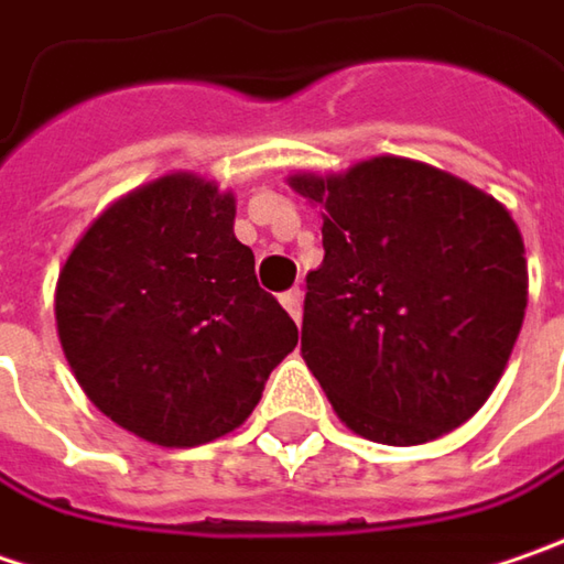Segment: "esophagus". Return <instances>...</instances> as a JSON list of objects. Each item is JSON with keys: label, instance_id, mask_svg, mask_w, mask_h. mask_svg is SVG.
Masks as SVG:
<instances>
[{"label": "esophagus", "instance_id": "obj_1", "mask_svg": "<svg viewBox=\"0 0 564 564\" xmlns=\"http://www.w3.org/2000/svg\"><path fill=\"white\" fill-rule=\"evenodd\" d=\"M281 306L290 312V318H293V322H300V315H303V290H300V286L286 290V293L281 296Z\"/></svg>", "mask_w": 564, "mask_h": 564}]
</instances>
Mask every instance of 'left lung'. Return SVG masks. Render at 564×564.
I'll return each instance as SVG.
<instances>
[{
	"label": "left lung",
	"mask_w": 564,
	"mask_h": 564,
	"mask_svg": "<svg viewBox=\"0 0 564 564\" xmlns=\"http://www.w3.org/2000/svg\"><path fill=\"white\" fill-rule=\"evenodd\" d=\"M286 183L322 208L325 261L306 274L303 359L337 420L398 448L467 423L524 325V239L508 208L394 154Z\"/></svg>",
	"instance_id": "1"
}]
</instances>
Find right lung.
Returning a JSON list of instances; mask_svg holds the SVG:
<instances>
[{
    "instance_id": "1",
    "label": "right lung",
    "mask_w": 564,
    "mask_h": 564,
    "mask_svg": "<svg viewBox=\"0 0 564 564\" xmlns=\"http://www.w3.org/2000/svg\"><path fill=\"white\" fill-rule=\"evenodd\" d=\"M234 220V192L166 173L100 210L56 281L62 354L87 401L160 448L242 426L300 340Z\"/></svg>"
}]
</instances>
